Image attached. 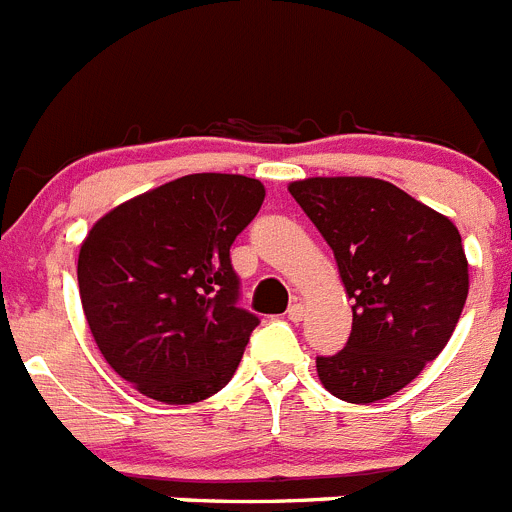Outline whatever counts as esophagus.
<instances>
[{"label": "esophagus", "mask_w": 512, "mask_h": 512, "mask_svg": "<svg viewBox=\"0 0 512 512\" xmlns=\"http://www.w3.org/2000/svg\"><path fill=\"white\" fill-rule=\"evenodd\" d=\"M287 315H289V320H292V323H300V320L305 318V305H302V302H295V305H289Z\"/></svg>", "instance_id": "obj_1"}]
</instances>
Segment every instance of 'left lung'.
I'll use <instances>...</instances> for the list:
<instances>
[{
  "instance_id": "left-lung-1",
  "label": "left lung",
  "mask_w": 512,
  "mask_h": 512,
  "mask_svg": "<svg viewBox=\"0 0 512 512\" xmlns=\"http://www.w3.org/2000/svg\"><path fill=\"white\" fill-rule=\"evenodd\" d=\"M336 256L351 300V336L318 356V377L338 400L377 402L400 392L449 343L469 295L456 225L372 176H310L289 184Z\"/></svg>"
}]
</instances>
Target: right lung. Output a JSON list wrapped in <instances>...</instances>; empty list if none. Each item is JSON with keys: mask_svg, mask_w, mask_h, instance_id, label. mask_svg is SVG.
<instances>
[{"mask_svg": "<svg viewBox=\"0 0 512 512\" xmlns=\"http://www.w3.org/2000/svg\"><path fill=\"white\" fill-rule=\"evenodd\" d=\"M266 189L241 174H189L112 207L79 251V295L104 361L140 395L192 405L238 369L259 318L235 307V235Z\"/></svg>", "mask_w": 512, "mask_h": 512, "instance_id": "right-lung-1", "label": "right lung"}]
</instances>
